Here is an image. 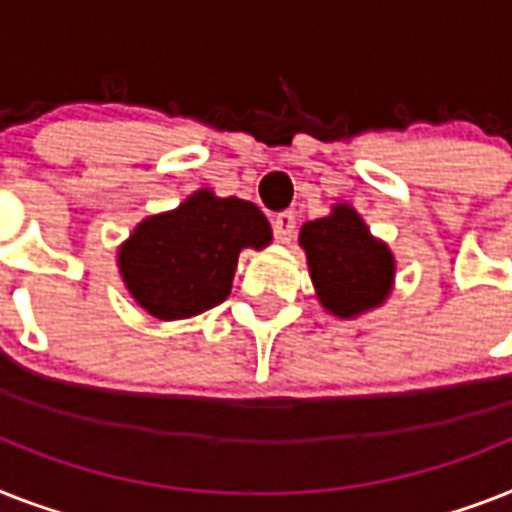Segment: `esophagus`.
<instances>
[{"mask_svg": "<svg viewBox=\"0 0 512 512\" xmlns=\"http://www.w3.org/2000/svg\"><path fill=\"white\" fill-rule=\"evenodd\" d=\"M294 228H297V218H294V213H278L276 218H273V231H276V239L281 244H289L294 239Z\"/></svg>", "mask_w": 512, "mask_h": 512, "instance_id": "esophagus-1", "label": "esophagus"}]
</instances>
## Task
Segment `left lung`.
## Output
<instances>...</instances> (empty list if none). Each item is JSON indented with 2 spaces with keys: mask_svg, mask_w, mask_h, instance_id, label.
Segmentation results:
<instances>
[{
  "mask_svg": "<svg viewBox=\"0 0 512 512\" xmlns=\"http://www.w3.org/2000/svg\"><path fill=\"white\" fill-rule=\"evenodd\" d=\"M315 297L328 315L350 321L371 313L394 289V260L389 244L376 239L355 207L336 202L326 218L299 228Z\"/></svg>",
  "mask_w": 512,
  "mask_h": 512,
  "instance_id": "left-lung-1",
  "label": "left lung"
}]
</instances>
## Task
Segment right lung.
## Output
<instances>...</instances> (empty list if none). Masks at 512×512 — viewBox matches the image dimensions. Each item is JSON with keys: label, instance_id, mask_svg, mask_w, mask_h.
I'll return each mask as SVG.
<instances>
[{"label": "right lung", "instance_id": "add662e5", "mask_svg": "<svg viewBox=\"0 0 512 512\" xmlns=\"http://www.w3.org/2000/svg\"><path fill=\"white\" fill-rule=\"evenodd\" d=\"M273 239L260 207L197 189L173 210L147 215L118 247L128 294L157 321H181L231 294L242 249Z\"/></svg>", "mask_w": 512, "mask_h": 512}]
</instances>
